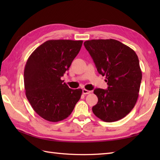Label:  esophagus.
<instances>
[{
	"label": "esophagus",
	"mask_w": 160,
	"mask_h": 160,
	"mask_svg": "<svg viewBox=\"0 0 160 160\" xmlns=\"http://www.w3.org/2000/svg\"><path fill=\"white\" fill-rule=\"evenodd\" d=\"M82 93H83V94H89L90 93H91V91H89V90H87V89H82Z\"/></svg>",
	"instance_id": "esophagus-1"
}]
</instances>
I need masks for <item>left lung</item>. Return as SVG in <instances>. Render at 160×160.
I'll return each instance as SVG.
<instances>
[{
  "label": "left lung",
  "mask_w": 160,
  "mask_h": 160,
  "mask_svg": "<svg viewBox=\"0 0 160 160\" xmlns=\"http://www.w3.org/2000/svg\"><path fill=\"white\" fill-rule=\"evenodd\" d=\"M84 45L108 86L94 90L98 102L93 113L107 122L121 120L133 108L139 96L142 74L137 54L114 39L87 40Z\"/></svg>",
  "instance_id": "8db88e82"
}]
</instances>
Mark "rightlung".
<instances>
[{
    "label": "right lung",
    "instance_id": "obj_1",
    "mask_svg": "<svg viewBox=\"0 0 160 160\" xmlns=\"http://www.w3.org/2000/svg\"><path fill=\"white\" fill-rule=\"evenodd\" d=\"M82 40H50L33 51L24 70L26 97L36 113L56 122L72 113L82 90L71 89L61 77L79 53Z\"/></svg>",
    "mask_w": 160,
    "mask_h": 160
}]
</instances>
